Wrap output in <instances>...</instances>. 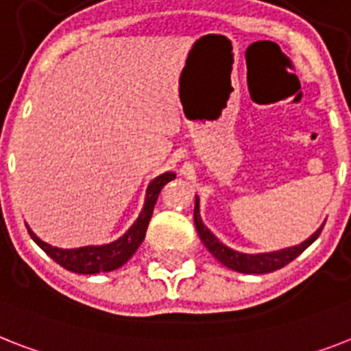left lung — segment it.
Wrapping results in <instances>:
<instances>
[{
	"label": "left lung",
	"instance_id": "8db88e82",
	"mask_svg": "<svg viewBox=\"0 0 351 351\" xmlns=\"http://www.w3.org/2000/svg\"><path fill=\"white\" fill-rule=\"evenodd\" d=\"M195 225L198 230L200 240L207 247L210 254L215 256L221 265L229 267V269L241 272V274H267V272H274L278 269H283L285 265H289L292 259L298 258L304 249H308L310 245L317 240V236L321 234L324 223L315 230L314 234L310 236L308 240H304L303 243L295 245V247H287V249L274 250V252H261V254H245V252H238V250L230 249L227 245L221 243L213 232L202 221L200 216V198L196 196L195 202Z\"/></svg>",
	"mask_w": 351,
	"mask_h": 351
}]
</instances>
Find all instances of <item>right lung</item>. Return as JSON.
<instances>
[{
    "instance_id": "obj_1",
    "label": "right lung",
    "mask_w": 351,
    "mask_h": 351,
    "mask_svg": "<svg viewBox=\"0 0 351 351\" xmlns=\"http://www.w3.org/2000/svg\"><path fill=\"white\" fill-rule=\"evenodd\" d=\"M175 173H162L160 176H156L155 180H151L146 189V198H144V207H142L141 215L136 216V220L133 221L130 229L119 238V240L111 241L106 245H86V247H79V249H59V247H52V245L45 243L34 234L30 227L28 234L47 252L50 258L64 267L66 270H72L75 274H99V272H111V270L119 269L126 263L131 256L135 254L136 249L141 247V243L146 238L147 225H149L151 215L155 209L156 198L160 195L162 187L167 182L175 180Z\"/></svg>"
}]
</instances>
